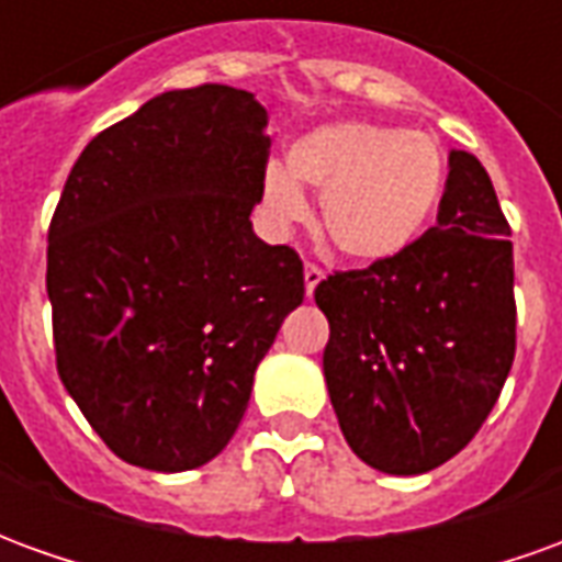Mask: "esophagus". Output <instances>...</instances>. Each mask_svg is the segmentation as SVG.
<instances>
[{
	"instance_id": "obj_1",
	"label": "esophagus",
	"mask_w": 562,
	"mask_h": 562,
	"mask_svg": "<svg viewBox=\"0 0 562 562\" xmlns=\"http://www.w3.org/2000/svg\"><path fill=\"white\" fill-rule=\"evenodd\" d=\"M322 280H325V270L318 268V265H313V261H306L304 285H306V294H310V297H313V292H316V285Z\"/></svg>"
}]
</instances>
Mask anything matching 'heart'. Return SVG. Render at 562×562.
Wrapping results in <instances>:
<instances>
[{"instance_id": "heart-1", "label": "heart", "mask_w": 562, "mask_h": 562, "mask_svg": "<svg viewBox=\"0 0 562 562\" xmlns=\"http://www.w3.org/2000/svg\"><path fill=\"white\" fill-rule=\"evenodd\" d=\"M301 189L318 192L330 246L355 265L391 261L422 237L446 189V159L422 132L328 123L294 140L285 171L261 173V204L277 228L306 216Z\"/></svg>"}]
</instances>
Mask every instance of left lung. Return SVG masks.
I'll return each instance as SVG.
<instances>
[{"mask_svg":"<svg viewBox=\"0 0 562 562\" xmlns=\"http://www.w3.org/2000/svg\"><path fill=\"white\" fill-rule=\"evenodd\" d=\"M494 183L448 156L436 225L406 252L316 285L325 382L346 442L373 470L418 475L470 446L515 361V258Z\"/></svg>","mask_w":562,"mask_h":562,"instance_id":"left-lung-1","label":"left lung"}]
</instances>
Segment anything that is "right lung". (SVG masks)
I'll use <instances>...</instances> for the list:
<instances>
[{
    "instance_id": "obj_1",
    "label": "right lung",
    "mask_w": 562,
    "mask_h": 562,
    "mask_svg": "<svg viewBox=\"0 0 562 562\" xmlns=\"http://www.w3.org/2000/svg\"><path fill=\"white\" fill-rule=\"evenodd\" d=\"M268 111L225 83L161 92L99 132L47 228L56 370L126 463L183 472L228 446L304 261L249 213Z\"/></svg>"
}]
</instances>
